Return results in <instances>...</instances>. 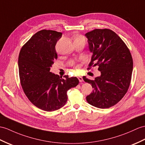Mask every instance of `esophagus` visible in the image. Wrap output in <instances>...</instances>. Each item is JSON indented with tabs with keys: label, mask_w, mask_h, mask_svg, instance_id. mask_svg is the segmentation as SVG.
<instances>
[{
	"label": "esophagus",
	"mask_w": 145,
	"mask_h": 145,
	"mask_svg": "<svg viewBox=\"0 0 145 145\" xmlns=\"http://www.w3.org/2000/svg\"><path fill=\"white\" fill-rule=\"evenodd\" d=\"M78 79H79L80 82H83V80H83V78H82V77H81V76H79V77H78Z\"/></svg>",
	"instance_id": "esophagus-1"
}]
</instances>
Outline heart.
<instances>
[{
	"mask_svg": "<svg viewBox=\"0 0 145 145\" xmlns=\"http://www.w3.org/2000/svg\"><path fill=\"white\" fill-rule=\"evenodd\" d=\"M82 38H83V39H84L83 37H82V36H78V37H77L76 39H82ZM79 69V67L78 66H77L76 67V70L75 71H74V72L75 73H78V72H79V71L78 70H77V69Z\"/></svg>",
	"mask_w": 145,
	"mask_h": 145,
	"instance_id": "1",
	"label": "heart"
}]
</instances>
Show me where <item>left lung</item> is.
Listing matches in <instances>:
<instances>
[{
    "label": "left lung",
    "instance_id": "left-lung-1",
    "mask_svg": "<svg viewBox=\"0 0 145 145\" xmlns=\"http://www.w3.org/2000/svg\"><path fill=\"white\" fill-rule=\"evenodd\" d=\"M91 56L89 67L101 72L95 80L83 79L93 88L86 97L90 105L101 109L117 104L127 91L131 81L133 59L129 49L118 35L108 29H96L85 34Z\"/></svg>",
    "mask_w": 145,
    "mask_h": 145
}]
</instances>
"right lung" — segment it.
I'll return each mask as SVG.
<instances>
[{
  "label": "right lung",
  "mask_w": 145,
  "mask_h": 145,
  "mask_svg": "<svg viewBox=\"0 0 145 145\" xmlns=\"http://www.w3.org/2000/svg\"><path fill=\"white\" fill-rule=\"evenodd\" d=\"M62 33L52 30L37 32L22 48L18 57L21 85L28 99L36 107L54 111L64 106L67 91L79 84L76 77L65 78L50 72L57 59L55 50Z\"/></svg>",
  "instance_id": "obj_1"
}]
</instances>
